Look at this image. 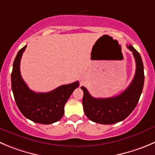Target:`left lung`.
Segmentation results:
<instances>
[{"mask_svg": "<svg viewBox=\"0 0 155 155\" xmlns=\"http://www.w3.org/2000/svg\"><path fill=\"white\" fill-rule=\"evenodd\" d=\"M132 51L136 63L135 76L129 86L119 95L109 98H94L84 87L83 107L87 117L97 123L114 124L124 120L136 107L143 90L145 74L142 60L139 53L132 45H127Z\"/></svg>", "mask_w": 155, "mask_h": 155, "instance_id": "left-lung-1", "label": "left lung"}]
</instances>
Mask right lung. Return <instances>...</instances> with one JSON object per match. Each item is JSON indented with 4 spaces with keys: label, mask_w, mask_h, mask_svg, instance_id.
Listing matches in <instances>:
<instances>
[{
    "label": "right lung",
    "mask_w": 155,
    "mask_h": 155,
    "mask_svg": "<svg viewBox=\"0 0 155 155\" xmlns=\"http://www.w3.org/2000/svg\"><path fill=\"white\" fill-rule=\"evenodd\" d=\"M26 45L17 53L13 64L11 86L16 104L22 114L27 119L41 124H51L60 120L64 115V107L79 82L61 85L48 93L31 91L20 74V64Z\"/></svg>",
    "instance_id": "obj_1"
}]
</instances>
